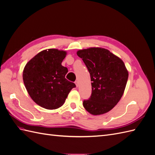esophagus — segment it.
Instances as JSON below:
<instances>
[{"label":"esophagus","instance_id":"34e87169","mask_svg":"<svg viewBox=\"0 0 155 155\" xmlns=\"http://www.w3.org/2000/svg\"><path fill=\"white\" fill-rule=\"evenodd\" d=\"M75 83H76V87H78L79 86V83H78V81H75Z\"/></svg>","mask_w":155,"mask_h":155}]
</instances>
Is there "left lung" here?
<instances>
[{"instance_id": "1", "label": "left lung", "mask_w": 155, "mask_h": 155, "mask_svg": "<svg viewBox=\"0 0 155 155\" xmlns=\"http://www.w3.org/2000/svg\"><path fill=\"white\" fill-rule=\"evenodd\" d=\"M91 75L92 94L83 101L85 109L91 114L110 111L122 97L129 74L124 61L109 50L89 48L78 50Z\"/></svg>"}]
</instances>
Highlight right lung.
Returning a JSON list of instances; mask_svg holds the SVG:
<instances>
[{
    "instance_id": "1",
    "label": "right lung",
    "mask_w": 155,
    "mask_h": 155,
    "mask_svg": "<svg viewBox=\"0 0 155 155\" xmlns=\"http://www.w3.org/2000/svg\"><path fill=\"white\" fill-rule=\"evenodd\" d=\"M67 52L58 49L41 51L27 63L22 78L31 99L46 109L61 107L76 85L65 76L68 68L61 65Z\"/></svg>"
}]
</instances>
